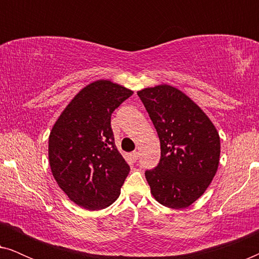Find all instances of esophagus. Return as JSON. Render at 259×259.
I'll use <instances>...</instances> for the list:
<instances>
[{
    "instance_id": "34e87169",
    "label": "esophagus",
    "mask_w": 259,
    "mask_h": 259,
    "mask_svg": "<svg viewBox=\"0 0 259 259\" xmlns=\"http://www.w3.org/2000/svg\"><path fill=\"white\" fill-rule=\"evenodd\" d=\"M131 158H132L134 161H137V160H138V158H139V153H138L137 151L132 152V153H131Z\"/></svg>"
}]
</instances>
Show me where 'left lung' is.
Segmentation results:
<instances>
[{
	"label": "left lung",
	"mask_w": 259,
	"mask_h": 259,
	"mask_svg": "<svg viewBox=\"0 0 259 259\" xmlns=\"http://www.w3.org/2000/svg\"><path fill=\"white\" fill-rule=\"evenodd\" d=\"M160 140L158 166L145 172L154 199L185 208L203 196L217 173L221 138L192 99L171 84L138 91Z\"/></svg>",
	"instance_id": "8db88e82"
}]
</instances>
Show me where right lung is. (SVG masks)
Returning a JSON list of instances; mask_svg holds the SVG:
<instances>
[{"label": "right lung", "instance_id": "right-lung-1", "mask_svg": "<svg viewBox=\"0 0 259 259\" xmlns=\"http://www.w3.org/2000/svg\"><path fill=\"white\" fill-rule=\"evenodd\" d=\"M133 91L100 79L69 101L49 134L52 175L73 203L91 211L118 199L130 166L115 146L112 113Z\"/></svg>", "mask_w": 259, "mask_h": 259}]
</instances>
